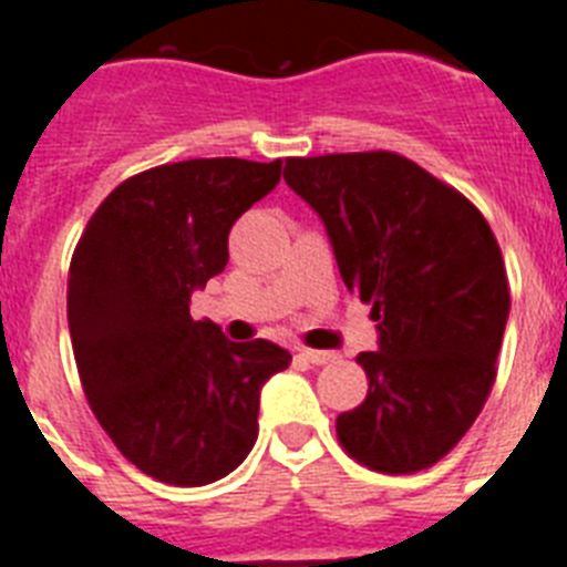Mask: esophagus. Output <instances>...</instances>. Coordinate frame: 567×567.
Returning a JSON list of instances; mask_svg holds the SVG:
<instances>
[{
    "label": "esophagus",
    "mask_w": 567,
    "mask_h": 567,
    "mask_svg": "<svg viewBox=\"0 0 567 567\" xmlns=\"http://www.w3.org/2000/svg\"><path fill=\"white\" fill-rule=\"evenodd\" d=\"M298 352H300V358L309 360V363H315V365L332 363V360L338 358V354H334V352H320V349H307V346H300Z\"/></svg>",
    "instance_id": "esophagus-1"
}]
</instances>
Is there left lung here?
Listing matches in <instances>:
<instances>
[{"label":"left lung","mask_w":567,"mask_h":567,"mask_svg":"<svg viewBox=\"0 0 567 567\" xmlns=\"http://www.w3.org/2000/svg\"><path fill=\"white\" fill-rule=\"evenodd\" d=\"M284 178L378 320V352L358 354L369 392L334 423L343 452L380 474L432 468L497 378L511 309L497 238L460 189L389 150L287 158Z\"/></svg>","instance_id":"8db88e82"}]
</instances>
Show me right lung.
I'll use <instances>...</instances> for the list:
<instances>
[{
	"instance_id": "obj_1",
	"label": "right lung",
	"mask_w": 567,
	"mask_h": 567,
	"mask_svg": "<svg viewBox=\"0 0 567 567\" xmlns=\"http://www.w3.org/2000/svg\"><path fill=\"white\" fill-rule=\"evenodd\" d=\"M280 182V158H189L130 175L99 204L68 272L87 403L115 449L167 485H207L258 437L260 385L292 360L193 320L189 295L229 260L233 224Z\"/></svg>"
}]
</instances>
